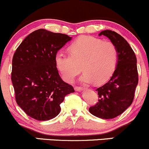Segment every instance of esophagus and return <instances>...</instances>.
<instances>
[{
    "instance_id": "obj_1",
    "label": "esophagus",
    "mask_w": 149,
    "mask_h": 149,
    "mask_svg": "<svg viewBox=\"0 0 149 149\" xmlns=\"http://www.w3.org/2000/svg\"><path fill=\"white\" fill-rule=\"evenodd\" d=\"M85 90V88H82V87H76V88H75V90L77 92H81V91H83V90Z\"/></svg>"
}]
</instances>
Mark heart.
<instances>
[{
	"mask_svg": "<svg viewBox=\"0 0 149 149\" xmlns=\"http://www.w3.org/2000/svg\"><path fill=\"white\" fill-rule=\"evenodd\" d=\"M69 50L60 51L55 57L57 69L67 82L79 74L82 65L85 73L80 78L81 83L102 84L110 79L117 66L118 51L111 42L83 36L71 44Z\"/></svg>",
	"mask_w": 149,
	"mask_h": 149,
	"instance_id": "heart-1",
	"label": "heart"
}]
</instances>
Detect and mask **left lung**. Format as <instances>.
<instances>
[{
  "label": "left lung",
  "instance_id": "left-lung-1",
  "mask_svg": "<svg viewBox=\"0 0 149 149\" xmlns=\"http://www.w3.org/2000/svg\"><path fill=\"white\" fill-rule=\"evenodd\" d=\"M116 47L117 66L111 78L103 86L97 88L99 102L90 107L92 115L102 119H112L123 113L133 102L138 84L136 58L130 45L123 37L111 30L102 31Z\"/></svg>",
  "mask_w": 149,
  "mask_h": 149
}]
</instances>
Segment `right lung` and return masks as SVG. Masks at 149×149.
Listing matches in <instances>:
<instances>
[{
	"label": "right lung",
	"mask_w": 149,
	"mask_h": 149,
	"mask_svg": "<svg viewBox=\"0 0 149 149\" xmlns=\"http://www.w3.org/2000/svg\"><path fill=\"white\" fill-rule=\"evenodd\" d=\"M71 39L66 34L41 29L26 37L13 55L11 80L15 99L32 118H55L65 96L75 92L61 80L55 61L58 50Z\"/></svg>",
	"instance_id": "add662e5"
}]
</instances>
